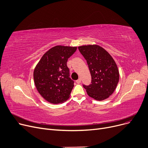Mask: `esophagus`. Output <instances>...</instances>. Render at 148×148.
<instances>
[{
    "mask_svg": "<svg viewBox=\"0 0 148 148\" xmlns=\"http://www.w3.org/2000/svg\"><path fill=\"white\" fill-rule=\"evenodd\" d=\"M76 83H77V84H79V83H81V79H79L78 80H76Z\"/></svg>",
    "mask_w": 148,
    "mask_h": 148,
    "instance_id": "1",
    "label": "esophagus"
}]
</instances>
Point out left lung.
I'll return each instance as SVG.
<instances>
[{"mask_svg":"<svg viewBox=\"0 0 148 148\" xmlns=\"http://www.w3.org/2000/svg\"><path fill=\"white\" fill-rule=\"evenodd\" d=\"M78 49L87 61L92 77L89 86L83 84L88 95L98 101L108 98L114 91L119 79L116 62L99 45H82Z\"/></svg>","mask_w":148,"mask_h":148,"instance_id":"1","label":"left lung"}]
</instances>
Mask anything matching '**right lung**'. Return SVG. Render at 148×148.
Masks as SVG:
<instances>
[{
	"instance_id": "obj_1",
	"label": "right lung",
	"mask_w": 148,
	"mask_h": 148,
	"mask_svg": "<svg viewBox=\"0 0 148 148\" xmlns=\"http://www.w3.org/2000/svg\"><path fill=\"white\" fill-rule=\"evenodd\" d=\"M77 47L54 46L47 51L35 68L34 79L40 94L52 104L64 103L70 97L74 81L66 62Z\"/></svg>"
}]
</instances>
